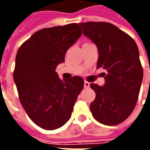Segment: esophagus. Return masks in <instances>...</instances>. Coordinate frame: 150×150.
<instances>
[{
  "label": "esophagus",
  "mask_w": 150,
  "mask_h": 150,
  "mask_svg": "<svg viewBox=\"0 0 150 150\" xmlns=\"http://www.w3.org/2000/svg\"><path fill=\"white\" fill-rule=\"evenodd\" d=\"M89 87H90V83L88 81H84V88H88Z\"/></svg>",
  "instance_id": "34e87169"
}]
</instances>
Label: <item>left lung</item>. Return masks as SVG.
I'll list each match as a JSON object with an SVG mask.
<instances>
[{
	"mask_svg": "<svg viewBox=\"0 0 150 150\" xmlns=\"http://www.w3.org/2000/svg\"><path fill=\"white\" fill-rule=\"evenodd\" d=\"M79 25L97 46V68L106 70L104 86L90 84L96 92L90 104L92 116L106 125H119L130 116L138 100L143 79L138 47L129 34L108 22L88 21Z\"/></svg>",
	"mask_w": 150,
	"mask_h": 150,
	"instance_id": "left-lung-1",
	"label": "left lung"
}]
</instances>
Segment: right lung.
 <instances>
[{
	"mask_svg": "<svg viewBox=\"0 0 150 150\" xmlns=\"http://www.w3.org/2000/svg\"><path fill=\"white\" fill-rule=\"evenodd\" d=\"M77 23L45 28L21 44L16 55L13 79L29 117L46 130L67 122L84 85L80 76L60 79L57 66L81 36Z\"/></svg>",
	"mask_w": 150,
	"mask_h": 150,
	"instance_id": "1",
	"label": "right lung"
}]
</instances>
